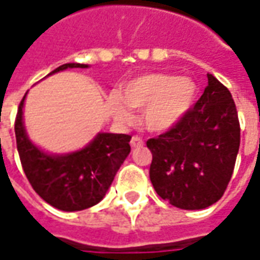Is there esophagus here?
<instances>
[{
    "label": "esophagus",
    "instance_id": "1",
    "mask_svg": "<svg viewBox=\"0 0 260 260\" xmlns=\"http://www.w3.org/2000/svg\"><path fill=\"white\" fill-rule=\"evenodd\" d=\"M142 145H143V141H142L139 136H132V139H131V146L138 147L142 146Z\"/></svg>",
    "mask_w": 260,
    "mask_h": 260
}]
</instances>
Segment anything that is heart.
<instances>
[{"label":"heart","instance_id":"heart-1","mask_svg":"<svg viewBox=\"0 0 260 260\" xmlns=\"http://www.w3.org/2000/svg\"><path fill=\"white\" fill-rule=\"evenodd\" d=\"M198 86L191 78L167 74H143L121 86L119 93H111L107 108L119 124L132 121L130 108L142 110L141 122L149 132L164 134L173 129L191 110Z\"/></svg>","mask_w":260,"mask_h":260}]
</instances>
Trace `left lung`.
<instances>
[{"mask_svg":"<svg viewBox=\"0 0 260 260\" xmlns=\"http://www.w3.org/2000/svg\"><path fill=\"white\" fill-rule=\"evenodd\" d=\"M150 181L160 198L185 210L212 206L223 196L240 149V121L230 90L212 74L173 129L146 142Z\"/></svg>","mask_w":260,"mask_h":260,"instance_id":"left-lung-1","label":"left lung"}]
</instances>
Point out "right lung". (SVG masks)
I'll return each mask as SVG.
<instances>
[{"instance_id": "obj_1", "label": "right lung", "mask_w": 260, "mask_h": 260, "mask_svg": "<svg viewBox=\"0 0 260 260\" xmlns=\"http://www.w3.org/2000/svg\"><path fill=\"white\" fill-rule=\"evenodd\" d=\"M68 68H89V65L64 64L48 75ZM26 94L16 114L15 136L20 163L33 189L48 205L64 212L85 210L97 205L106 196L121 164L129 154L131 136L99 132L79 150L62 154L44 152L29 139L26 132Z\"/></svg>"}]
</instances>
